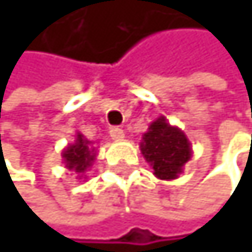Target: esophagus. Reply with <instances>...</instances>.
Here are the masks:
<instances>
[{
    "label": "esophagus",
    "instance_id": "obj_1",
    "mask_svg": "<svg viewBox=\"0 0 252 252\" xmlns=\"http://www.w3.org/2000/svg\"><path fill=\"white\" fill-rule=\"evenodd\" d=\"M109 134L113 140H123L125 139V131L121 127H110Z\"/></svg>",
    "mask_w": 252,
    "mask_h": 252
}]
</instances>
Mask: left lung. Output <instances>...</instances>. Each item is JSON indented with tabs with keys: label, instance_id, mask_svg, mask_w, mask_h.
Segmentation results:
<instances>
[{
	"label": "left lung",
	"instance_id": "1",
	"mask_svg": "<svg viewBox=\"0 0 252 252\" xmlns=\"http://www.w3.org/2000/svg\"><path fill=\"white\" fill-rule=\"evenodd\" d=\"M140 151L159 180H175L192 156L191 143L181 129L159 117L143 134Z\"/></svg>",
	"mask_w": 252,
	"mask_h": 252
}]
</instances>
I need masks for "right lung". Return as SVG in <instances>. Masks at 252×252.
Wrapping results in <instances>:
<instances>
[{"instance_id":"right-lung-1","label":"right lung","mask_w":252,"mask_h":252,"mask_svg":"<svg viewBox=\"0 0 252 252\" xmlns=\"http://www.w3.org/2000/svg\"><path fill=\"white\" fill-rule=\"evenodd\" d=\"M94 150L96 147H93V143L85 139L79 132L75 135V142L63 150V159H64L66 167L82 175V173L93 164L96 158Z\"/></svg>"}]
</instances>
